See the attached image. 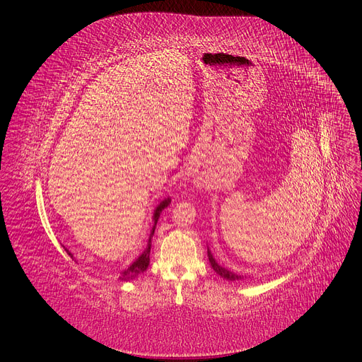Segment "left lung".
Returning <instances> with one entry per match:
<instances>
[{
    "instance_id": "1",
    "label": "left lung",
    "mask_w": 362,
    "mask_h": 362,
    "mask_svg": "<svg viewBox=\"0 0 362 362\" xmlns=\"http://www.w3.org/2000/svg\"><path fill=\"white\" fill-rule=\"evenodd\" d=\"M208 259H210V264H211V267L214 269V272L217 273V275H221L223 279H228V281H238V279L243 278L242 275H237V273H234V272H231V270H228V269H225V267H222V266H218L217 262H216V259L213 258L210 249H208Z\"/></svg>"
}]
</instances>
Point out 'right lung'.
Returning <instances> with one entry per match:
<instances>
[{"label":"right lung","instance_id":"add662e5","mask_svg":"<svg viewBox=\"0 0 362 362\" xmlns=\"http://www.w3.org/2000/svg\"><path fill=\"white\" fill-rule=\"evenodd\" d=\"M169 204H170V199L168 198V199L161 201L160 205L156 208V211H154V226H152V231H151V235H149L148 247H146L144 252H141V255L133 262V264H131L128 269H125V270L122 272V275H120L119 279H122V281L134 279V278H137V276L140 275V273H144V272L148 269V266H149V254H151V237L154 235L156 225H157V221H158V217H160V213H161V211L164 210V208H166ZM66 252L71 255V252H69L68 249H66Z\"/></svg>","mask_w":362,"mask_h":362}]
</instances>
